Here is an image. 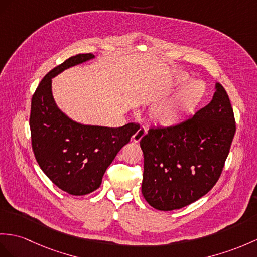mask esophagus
Listing matches in <instances>:
<instances>
[{
	"instance_id": "1",
	"label": "esophagus",
	"mask_w": 257,
	"mask_h": 257,
	"mask_svg": "<svg viewBox=\"0 0 257 257\" xmlns=\"http://www.w3.org/2000/svg\"><path fill=\"white\" fill-rule=\"evenodd\" d=\"M145 134H146V130L145 128H140L139 131H137V132L132 136V141L134 142V143H139L144 136H145Z\"/></svg>"
}]
</instances>
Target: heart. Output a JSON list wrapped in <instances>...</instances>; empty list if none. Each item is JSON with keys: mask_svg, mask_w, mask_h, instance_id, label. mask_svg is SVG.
I'll list each match as a JSON object with an SVG mask.
<instances>
[{"mask_svg": "<svg viewBox=\"0 0 257 257\" xmlns=\"http://www.w3.org/2000/svg\"><path fill=\"white\" fill-rule=\"evenodd\" d=\"M186 74H180L177 85L187 80ZM206 93V85L202 80H192L185 85L176 96L157 105L153 111V120L162 127H172L186 120L202 102Z\"/></svg>", "mask_w": 257, "mask_h": 257, "instance_id": "1", "label": "heart"}]
</instances>
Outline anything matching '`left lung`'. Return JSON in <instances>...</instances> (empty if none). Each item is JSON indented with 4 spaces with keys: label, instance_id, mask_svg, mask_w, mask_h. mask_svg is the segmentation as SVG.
<instances>
[{
    "label": "left lung",
    "instance_id": "left-lung-1",
    "mask_svg": "<svg viewBox=\"0 0 257 257\" xmlns=\"http://www.w3.org/2000/svg\"><path fill=\"white\" fill-rule=\"evenodd\" d=\"M211 101L172 127L150 128L141 140L142 193L158 210H174L207 194L220 177L235 133L227 91L217 83Z\"/></svg>",
    "mask_w": 257,
    "mask_h": 257
}]
</instances>
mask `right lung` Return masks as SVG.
<instances>
[{
    "label": "right lung",
    "instance_id": "add662e5",
    "mask_svg": "<svg viewBox=\"0 0 257 257\" xmlns=\"http://www.w3.org/2000/svg\"><path fill=\"white\" fill-rule=\"evenodd\" d=\"M93 58L92 53L71 56L43 77L31 99L29 125L36 160L59 189L75 196L101 185L107 168L140 128L136 123L121 127L81 124L56 105L52 78Z\"/></svg>",
    "mask_w": 257,
    "mask_h": 257
}]
</instances>
